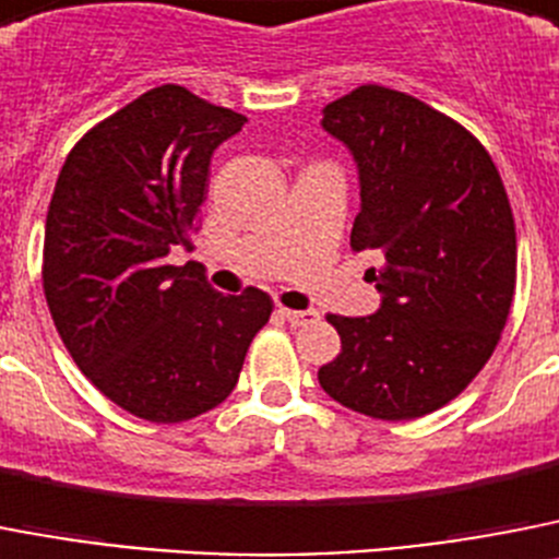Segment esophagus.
I'll return each instance as SVG.
<instances>
[{
    "instance_id": "obj_1",
    "label": "esophagus",
    "mask_w": 559,
    "mask_h": 559,
    "mask_svg": "<svg viewBox=\"0 0 559 559\" xmlns=\"http://www.w3.org/2000/svg\"><path fill=\"white\" fill-rule=\"evenodd\" d=\"M281 318L286 320V323H293V326H307V323H314V320L320 318L314 309H286V307H278Z\"/></svg>"
}]
</instances>
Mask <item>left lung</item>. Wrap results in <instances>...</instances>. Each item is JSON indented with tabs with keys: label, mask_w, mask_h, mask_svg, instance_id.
Listing matches in <instances>:
<instances>
[{
	"label": "left lung",
	"mask_w": 559,
	"mask_h": 559,
	"mask_svg": "<svg viewBox=\"0 0 559 559\" xmlns=\"http://www.w3.org/2000/svg\"><path fill=\"white\" fill-rule=\"evenodd\" d=\"M352 148L362 207L352 250L373 252L382 293L371 318L326 314L340 354L320 388L382 421L433 414L492 357L518 281L503 179L481 140L407 92L362 84L323 109Z\"/></svg>",
	"instance_id": "8db88e82"
}]
</instances>
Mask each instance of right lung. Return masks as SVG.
Listing matches in <instances>:
<instances>
[{
	"mask_svg": "<svg viewBox=\"0 0 559 559\" xmlns=\"http://www.w3.org/2000/svg\"><path fill=\"white\" fill-rule=\"evenodd\" d=\"M239 111L163 84L92 126L58 174L41 284L52 323L86 380L132 416L177 425L230 396L270 295L216 293L193 250L211 154Z\"/></svg>",
	"mask_w": 559,
	"mask_h": 559,
	"instance_id": "right-lung-1",
	"label": "right lung"
}]
</instances>
